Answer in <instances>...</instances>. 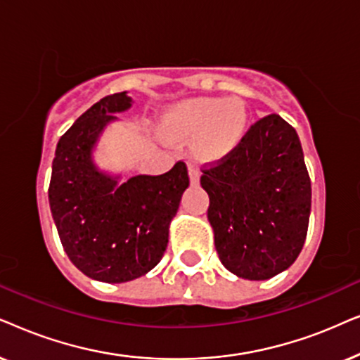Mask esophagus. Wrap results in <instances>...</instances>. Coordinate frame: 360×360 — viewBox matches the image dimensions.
<instances>
[{
    "mask_svg": "<svg viewBox=\"0 0 360 360\" xmlns=\"http://www.w3.org/2000/svg\"><path fill=\"white\" fill-rule=\"evenodd\" d=\"M189 171V179H191V184L195 186L199 184V179H200V169L195 165H189L188 167Z\"/></svg>",
    "mask_w": 360,
    "mask_h": 360,
    "instance_id": "esophagus-1",
    "label": "esophagus"
}]
</instances>
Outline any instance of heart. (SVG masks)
<instances>
[{"label":"heart","mask_w":360,"mask_h":360,"mask_svg":"<svg viewBox=\"0 0 360 360\" xmlns=\"http://www.w3.org/2000/svg\"><path fill=\"white\" fill-rule=\"evenodd\" d=\"M248 130V110L237 97H195L171 105L161 118L167 140L186 143L202 162L225 161L238 150Z\"/></svg>","instance_id":"b5f03b06"}]
</instances>
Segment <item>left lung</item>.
<instances>
[{
    "label": "left lung",
    "mask_w": 360,
    "mask_h": 360,
    "mask_svg": "<svg viewBox=\"0 0 360 360\" xmlns=\"http://www.w3.org/2000/svg\"><path fill=\"white\" fill-rule=\"evenodd\" d=\"M200 186L229 271L260 281L293 265L308 233L311 181L298 133L280 115L258 120L232 156L202 171Z\"/></svg>",
    "instance_id": "obj_1"
}]
</instances>
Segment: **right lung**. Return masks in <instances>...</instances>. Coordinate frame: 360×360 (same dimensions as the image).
<instances>
[{
    "label": "right lung",
    "instance_id": "right-lung-1",
    "mask_svg": "<svg viewBox=\"0 0 360 360\" xmlns=\"http://www.w3.org/2000/svg\"><path fill=\"white\" fill-rule=\"evenodd\" d=\"M131 103L120 92L92 105L60 136L52 161L49 205L62 247L84 275L105 283L131 281L160 263L189 186L183 161L161 176L127 181L94 161L107 124Z\"/></svg>",
    "mask_w": 360,
    "mask_h": 360
}]
</instances>
